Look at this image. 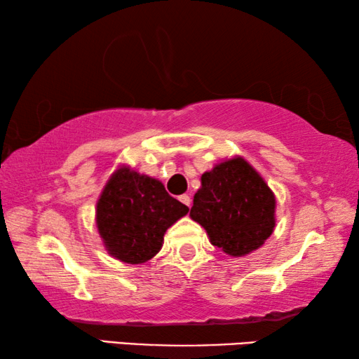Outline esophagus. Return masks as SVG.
<instances>
[{
    "instance_id": "34e87169",
    "label": "esophagus",
    "mask_w": 359,
    "mask_h": 359,
    "mask_svg": "<svg viewBox=\"0 0 359 359\" xmlns=\"http://www.w3.org/2000/svg\"><path fill=\"white\" fill-rule=\"evenodd\" d=\"M179 199H180V203H184L185 205H188V208H190V205H191V198L188 196V194H182Z\"/></svg>"
}]
</instances>
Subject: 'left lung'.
I'll use <instances>...</instances> for the list:
<instances>
[{"mask_svg":"<svg viewBox=\"0 0 359 359\" xmlns=\"http://www.w3.org/2000/svg\"><path fill=\"white\" fill-rule=\"evenodd\" d=\"M276 194L244 156H231L201 175L191 220L212 245L229 257H245L264 244L276 228Z\"/></svg>","mask_w":359,"mask_h":359,"instance_id":"obj_1","label":"left lung"}]
</instances>
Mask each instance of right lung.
<instances>
[{"mask_svg":"<svg viewBox=\"0 0 359 359\" xmlns=\"http://www.w3.org/2000/svg\"><path fill=\"white\" fill-rule=\"evenodd\" d=\"M188 214L158 179L120 165L96 201L95 222L112 258L142 264L161 250L168 228Z\"/></svg>","mask_w":359,"mask_h":359,"instance_id":"1","label":"right lung"}]
</instances>
